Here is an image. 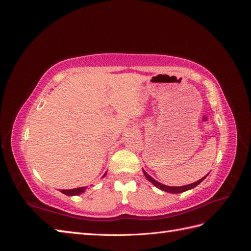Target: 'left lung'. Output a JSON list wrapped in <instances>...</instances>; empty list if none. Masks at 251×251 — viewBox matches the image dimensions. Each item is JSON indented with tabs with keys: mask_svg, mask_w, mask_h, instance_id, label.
I'll use <instances>...</instances> for the list:
<instances>
[{
	"mask_svg": "<svg viewBox=\"0 0 251 251\" xmlns=\"http://www.w3.org/2000/svg\"><path fill=\"white\" fill-rule=\"evenodd\" d=\"M142 172H143V174H144V176H146V178L151 182V183H153L156 187H158L159 189H161V191H164V192H166V193H171V194H180V193H183V192H186V191H188V189H192V188H194V187H196L197 185L198 184H200L201 182L206 178L207 176H208V174L206 175V176L205 177H203L202 179H200V180H198V181H196V182H194V183H192V184H187V185H182V186H168V185H164V184H162V183H160V182H158V181H156L154 178H151L150 175L144 171V170H142Z\"/></svg>",
	"mask_w": 251,
	"mask_h": 251,
	"instance_id": "obj_1",
	"label": "left lung"
}]
</instances>
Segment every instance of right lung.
<instances>
[{
  "mask_svg": "<svg viewBox=\"0 0 251 251\" xmlns=\"http://www.w3.org/2000/svg\"><path fill=\"white\" fill-rule=\"evenodd\" d=\"M105 175H107V174H104L102 177H104ZM86 189H87V186L76 187V188H73V189H62V193L67 195V196H78V195H80L82 193H85Z\"/></svg>",
  "mask_w": 251,
  "mask_h": 251,
  "instance_id": "right-lung-1",
  "label": "right lung"
}]
</instances>
